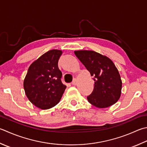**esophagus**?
<instances>
[{"label":"esophagus","instance_id":"34e87169","mask_svg":"<svg viewBox=\"0 0 147 147\" xmlns=\"http://www.w3.org/2000/svg\"><path fill=\"white\" fill-rule=\"evenodd\" d=\"M71 84L72 85H76L77 84V80L76 79V78H74V80H73V81L72 82V83H71Z\"/></svg>","mask_w":147,"mask_h":147}]
</instances>
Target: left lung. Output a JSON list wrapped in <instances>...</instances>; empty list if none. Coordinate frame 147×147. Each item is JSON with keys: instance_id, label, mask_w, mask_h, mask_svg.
<instances>
[{"instance_id": "obj_1", "label": "left lung", "mask_w": 147, "mask_h": 147, "mask_svg": "<svg viewBox=\"0 0 147 147\" xmlns=\"http://www.w3.org/2000/svg\"><path fill=\"white\" fill-rule=\"evenodd\" d=\"M74 54L94 76V90L87 96L88 101L99 108L117 102L121 95L122 80L112 60L91 50L74 51Z\"/></svg>"}]
</instances>
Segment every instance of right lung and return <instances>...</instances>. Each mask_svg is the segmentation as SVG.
<instances>
[{"label":"right lung","mask_w":147,"mask_h":147,"mask_svg":"<svg viewBox=\"0 0 147 147\" xmlns=\"http://www.w3.org/2000/svg\"><path fill=\"white\" fill-rule=\"evenodd\" d=\"M62 51L51 50L35 60L28 68L24 87L28 100L36 107L47 110L57 105L66 86L61 81L58 62Z\"/></svg>","instance_id":"1"}]
</instances>
